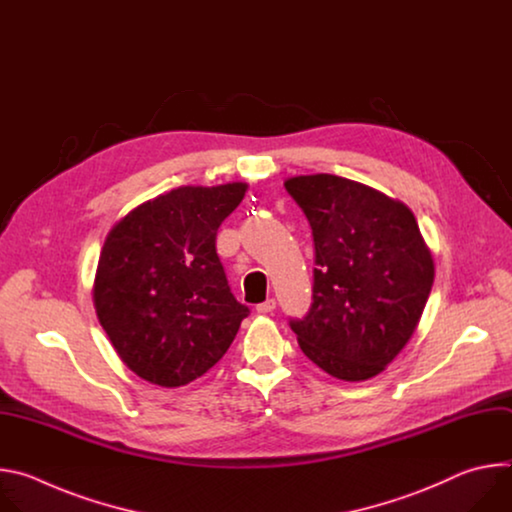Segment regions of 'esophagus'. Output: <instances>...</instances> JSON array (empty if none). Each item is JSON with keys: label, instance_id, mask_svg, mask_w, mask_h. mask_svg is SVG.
<instances>
[{"label": "esophagus", "instance_id": "esophagus-1", "mask_svg": "<svg viewBox=\"0 0 512 512\" xmlns=\"http://www.w3.org/2000/svg\"><path fill=\"white\" fill-rule=\"evenodd\" d=\"M273 310H275V300H273V298H269V300H265L263 304L257 306V312H259V314H269V312H273Z\"/></svg>", "mask_w": 512, "mask_h": 512}]
</instances>
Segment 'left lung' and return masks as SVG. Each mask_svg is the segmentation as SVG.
I'll use <instances>...</instances> for the list:
<instances>
[{
	"mask_svg": "<svg viewBox=\"0 0 512 512\" xmlns=\"http://www.w3.org/2000/svg\"><path fill=\"white\" fill-rule=\"evenodd\" d=\"M285 190L312 227V308L289 320L304 354L342 381L385 371L413 336L433 285V259L413 212L360 182L296 176Z\"/></svg>",
	"mask_w": 512,
	"mask_h": 512,
	"instance_id": "8db88e82",
	"label": "left lung"
}]
</instances>
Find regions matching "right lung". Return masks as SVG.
<instances>
[{
	"label": "right lung",
	"mask_w": 512,
	"mask_h": 512,
	"mask_svg": "<svg viewBox=\"0 0 512 512\" xmlns=\"http://www.w3.org/2000/svg\"><path fill=\"white\" fill-rule=\"evenodd\" d=\"M247 184L182 186L125 214L109 231L93 285L97 318L141 379L182 387L225 356L249 308L216 255V231Z\"/></svg>",
	"instance_id": "add662e5"
}]
</instances>
